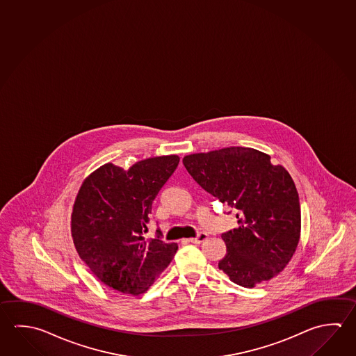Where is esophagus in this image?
I'll use <instances>...</instances> for the list:
<instances>
[{"label":"esophagus","mask_w":356,"mask_h":356,"mask_svg":"<svg viewBox=\"0 0 356 356\" xmlns=\"http://www.w3.org/2000/svg\"><path fill=\"white\" fill-rule=\"evenodd\" d=\"M206 238H207V234L206 232H200L199 235L196 237H191L188 241L193 243H201L205 241Z\"/></svg>","instance_id":"34e87169"}]
</instances>
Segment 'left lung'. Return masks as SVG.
<instances>
[{"label": "left lung", "instance_id": "1", "mask_svg": "<svg viewBox=\"0 0 356 356\" xmlns=\"http://www.w3.org/2000/svg\"><path fill=\"white\" fill-rule=\"evenodd\" d=\"M182 163L200 186L236 211L238 227L221 234L226 255L218 268L243 287L282 271L301 229L299 195L286 170L250 147L193 154Z\"/></svg>", "mask_w": 356, "mask_h": 356}]
</instances>
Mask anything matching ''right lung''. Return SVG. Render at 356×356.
Segmentation results:
<instances>
[{
    "mask_svg": "<svg viewBox=\"0 0 356 356\" xmlns=\"http://www.w3.org/2000/svg\"><path fill=\"white\" fill-rule=\"evenodd\" d=\"M176 155L151 157L125 171L105 163L83 181L76 196L71 232L92 274L122 293L138 295L169 266L177 245L146 238L152 202L174 174Z\"/></svg>",
    "mask_w": 356,
    "mask_h": 356,
    "instance_id": "right-lung-1",
    "label": "right lung"
}]
</instances>
